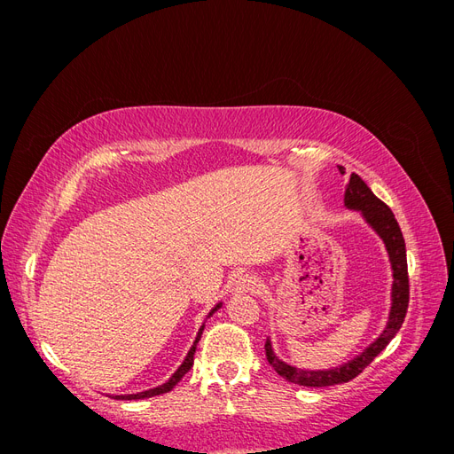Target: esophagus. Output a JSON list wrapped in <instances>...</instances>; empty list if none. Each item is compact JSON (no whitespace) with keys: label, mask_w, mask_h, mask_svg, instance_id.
<instances>
[{"label":"esophagus","mask_w":454,"mask_h":454,"mask_svg":"<svg viewBox=\"0 0 454 454\" xmlns=\"http://www.w3.org/2000/svg\"><path fill=\"white\" fill-rule=\"evenodd\" d=\"M257 278L252 277V274H244L237 282H235V292L237 294H254L257 292Z\"/></svg>","instance_id":"esophagus-1"}]
</instances>
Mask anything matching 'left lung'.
I'll return each mask as SVG.
<instances>
[{"label":"left lung","instance_id":"1","mask_svg":"<svg viewBox=\"0 0 454 454\" xmlns=\"http://www.w3.org/2000/svg\"><path fill=\"white\" fill-rule=\"evenodd\" d=\"M340 170V167H339ZM345 206L350 210H358L365 217V222L373 227V231L382 239L392 265V307L388 314V322L384 332L371 342V345L356 356L354 360L342 364L335 369H318V371H307L299 369L290 364L282 362L277 354L272 352L270 340L265 342V354L269 364L280 377L287 382L299 384V387H333V384L348 382L358 377L362 371L373 362L377 356L387 348L388 342L400 332V327L405 320L407 307H409V277H407V254H405V240L402 235V229L397 225L392 210L384 204L380 199L373 195V191L367 187L358 174L350 176V182L345 191Z\"/></svg>","mask_w":454,"mask_h":454}]
</instances>
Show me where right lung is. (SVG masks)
I'll list each match as a JSON object with an SVG mask.
<instances>
[{"label":"right lung","instance_id":"right-lung-1","mask_svg":"<svg viewBox=\"0 0 454 454\" xmlns=\"http://www.w3.org/2000/svg\"><path fill=\"white\" fill-rule=\"evenodd\" d=\"M219 307H222V303H217L212 310H210V314L208 316H212ZM202 329H204V325L199 329V333H197V339H195V342H193V347H191V350L187 352V356H185V360H184V364L177 367V371L176 373L164 382V384H160V387H157V388H151V390H145V392H138V394H125V395H115V400H144V397H153V395H160V394H167V392H170L177 382L182 380V377L187 373V371L193 367V356H195V350H197V342L200 340V335H202Z\"/></svg>","mask_w":454,"mask_h":454}]
</instances>
